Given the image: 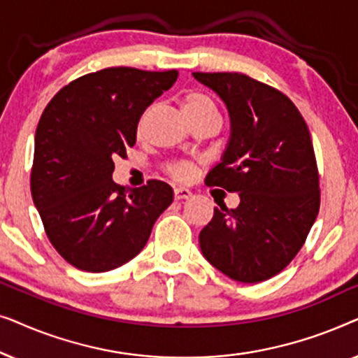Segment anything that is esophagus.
I'll use <instances>...</instances> for the list:
<instances>
[{"label":"esophagus","instance_id":"esophagus-1","mask_svg":"<svg viewBox=\"0 0 358 358\" xmlns=\"http://www.w3.org/2000/svg\"><path fill=\"white\" fill-rule=\"evenodd\" d=\"M192 197V192H190L189 189H184V187H176L174 189V199L176 200H182V199H189Z\"/></svg>","mask_w":358,"mask_h":358}]
</instances>
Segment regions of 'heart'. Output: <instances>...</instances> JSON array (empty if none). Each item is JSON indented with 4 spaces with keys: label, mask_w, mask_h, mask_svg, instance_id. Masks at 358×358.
<instances>
[{
    "label": "heart",
    "mask_w": 358,
    "mask_h": 358,
    "mask_svg": "<svg viewBox=\"0 0 358 358\" xmlns=\"http://www.w3.org/2000/svg\"><path fill=\"white\" fill-rule=\"evenodd\" d=\"M182 109L187 119H197L203 115H217V104L213 97L205 91L190 90L182 96ZM166 174L179 180V182H187L195 176V166L189 161H171L164 164Z\"/></svg>",
    "instance_id": "1"
}]
</instances>
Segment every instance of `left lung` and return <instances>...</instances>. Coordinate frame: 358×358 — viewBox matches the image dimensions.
<instances>
[{"label": "left lung", "mask_w": 358, "mask_h": 358, "mask_svg": "<svg viewBox=\"0 0 358 358\" xmlns=\"http://www.w3.org/2000/svg\"><path fill=\"white\" fill-rule=\"evenodd\" d=\"M194 76L224 101L231 138L205 184L238 192L199 234L205 259L236 282L257 283L293 261L320 212L321 190L310 130L275 87L243 73Z\"/></svg>", "instance_id": "8db88e82"}]
</instances>
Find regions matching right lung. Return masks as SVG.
<instances>
[{"instance_id":"1","label":"right lung","mask_w":358,"mask_h":358,"mask_svg":"<svg viewBox=\"0 0 358 358\" xmlns=\"http://www.w3.org/2000/svg\"><path fill=\"white\" fill-rule=\"evenodd\" d=\"M178 70L130 66L87 73L42 112L31 169L32 200L48 241L73 267L107 272L134 259L173 203L163 180L125 189L114 161L135 145L141 114L178 80Z\"/></svg>"}]
</instances>
